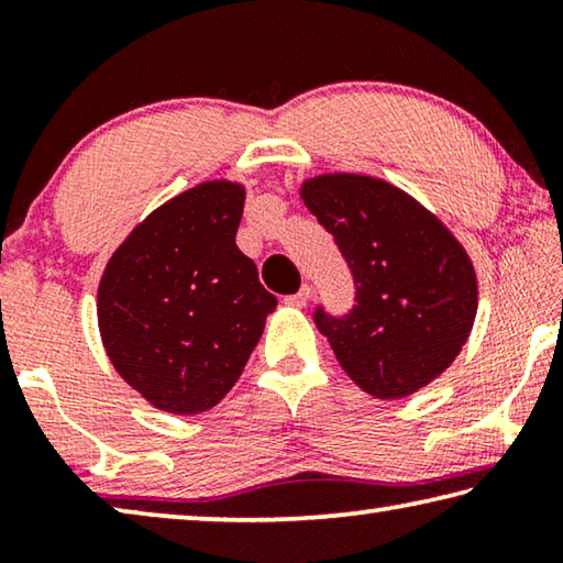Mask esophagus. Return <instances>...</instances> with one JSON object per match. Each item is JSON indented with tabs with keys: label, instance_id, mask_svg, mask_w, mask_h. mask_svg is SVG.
<instances>
[{
	"label": "esophagus",
	"instance_id": "esophagus-1",
	"mask_svg": "<svg viewBox=\"0 0 563 563\" xmlns=\"http://www.w3.org/2000/svg\"><path fill=\"white\" fill-rule=\"evenodd\" d=\"M308 300H310V285H302L298 292L288 295V298H285V302L292 305V308H302V305H308Z\"/></svg>",
	"mask_w": 563,
	"mask_h": 563
}]
</instances>
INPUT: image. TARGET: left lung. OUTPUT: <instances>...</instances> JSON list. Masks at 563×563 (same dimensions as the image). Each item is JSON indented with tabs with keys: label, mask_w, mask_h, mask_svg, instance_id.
<instances>
[{
	"label": "left lung",
	"mask_w": 563,
	"mask_h": 563,
	"mask_svg": "<svg viewBox=\"0 0 563 563\" xmlns=\"http://www.w3.org/2000/svg\"><path fill=\"white\" fill-rule=\"evenodd\" d=\"M305 206L332 235L355 285V305L312 312L342 369L365 393L402 399L460 355L476 316L464 247L415 198L367 176H320Z\"/></svg>",
	"instance_id": "left-lung-1"
}]
</instances>
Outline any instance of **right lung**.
<instances>
[{
    "label": "right lung",
    "mask_w": 563,
    "mask_h": 563,
    "mask_svg": "<svg viewBox=\"0 0 563 563\" xmlns=\"http://www.w3.org/2000/svg\"><path fill=\"white\" fill-rule=\"evenodd\" d=\"M243 198L228 180L186 190L151 213L103 271V347L164 412L196 415L221 402L278 305L235 245Z\"/></svg>",
    "instance_id": "1"
}]
</instances>
